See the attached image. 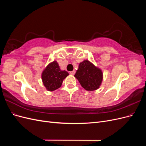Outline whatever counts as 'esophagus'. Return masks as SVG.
Wrapping results in <instances>:
<instances>
[{
	"instance_id": "34e87169",
	"label": "esophagus",
	"mask_w": 146,
	"mask_h": 146,
	"mask_svg": "<svg viewBox=\"0 0 146 146\" xmlns=\"http://www.w3.org/2000/svg\"><path fill=\"white\" fill-rule=\"evenodd\" d=\"M75 74H76V70H72V71H71V72H70V75H72V76H73V75H74Z\"/></svg>"
}]
</instances>
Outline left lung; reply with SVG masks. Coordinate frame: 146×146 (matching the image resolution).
<instances>
[{"label":"left lung","instance_id":"1","mask_svg":"<svg viewBox=\"0 0 146 146\" xmlns=\"http://www.w3.org/2000/svg\"><path fill=\"white\" fill-rule=\"evenodd\" d=\"M74 77L84 89L92 91L99 88L103 80V73L90 61L84 60L79 64Z\"/></svg>","mask_w":146,"mask_h":146}]
</instances>
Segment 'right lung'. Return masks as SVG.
<instances>
[{
	"label": "right lung",
	"mask_w": 146,
	"mask_h": 146,
	"mask_svg": "<svg viewBox=\"0 0 146 146\" xmlns=\"http://www.w3.org/2000/svg\"><path fill=\"white\" fill-rule=\"evenodd\" d=\"M69 76L66 70H61L56 61L48 64L41 75L44 85L48 91H54L61 87L64 79Z\"/></svg>",
	"instance_id": "right-lung-1"
}]
</instances>
